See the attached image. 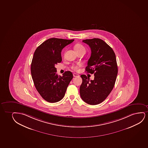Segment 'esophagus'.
I'll return each mask as SVG.
<instances>
[{"instance_id":"34e87169","label":"esophagus","mask_w":148,"mask_h":148,"mask_svg":"<svg viewBox=\"0 0 148 148\" xmlns=\"http://www.w3.org/2000/svg\"><path fill=\"white\" fill-rule=\"evenodd\" d=\"M73 77H79V75H78V74H77V73H73Z\"/></svg>"}]
</instances>
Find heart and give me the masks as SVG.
I'll list each match as a JSON object with an SVG mask.
<instances>
[{
    "mask_svg": "<svg viewBox=\"0 0 148 148\" xmlns=\"http://www.w3.org/2000/svg\"><path fill=\"white\" fill-rule=\"evenodd\" d=\"M75 49L77 53L80 52V51H84V52H86V49L84 48V47L82 45H81V44H77L76 45H75ZM81 66V64L79 63V64H75V65L71 66V67L72 69L76 71V70L78 69L79 67H80Z\"/></svg>",
    "mask_w": 148,
    "mask_h": 148,
    "instance_id": "obj_1",
    "label": "heart"
}]
</instances>
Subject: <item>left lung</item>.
I'll return each mask as SVG.
<instances>
[{
  "label": "left lung",
  "instance_id": "left-lung-1",
  "mask_svg": "<svg viewBox=\"0 0 148 148\" xmlns=\"http://www.w3.org/2000/svg\"><path fill=\"white\" fill-rule=\"evenodd\" d=\"M89 45L91 56L86 67L88 73H94V80L81 75L82 82L80 95L82 100L90 105L103 102L114 88L118 75L116 58L112 49L99 38L83 40Z\"/></svg>",
  "mask_w": 148,
  "mask_h": 148
}]
</instances>
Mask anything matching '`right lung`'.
<instances>
[{
  "label": "right lung",
  "mask_w": 148,
  "mask_h": 148,
  "mask_svg": "<svg viewBox=\"0 0 148 148\" xmlns=\"http://www.w3.org/2000/svg\"><path fill=\"white\" fill-rule=\"evenodd\" d=\"M73 41L49 38L38 46L34 53L31 64L32 78L38 93L49 103H56L63 99L73 78L70 71H65L62 77L58 76L55 65L62 61V49Z\"/></svg>",
  "instance_id": "1"
}]
</instances>
